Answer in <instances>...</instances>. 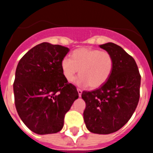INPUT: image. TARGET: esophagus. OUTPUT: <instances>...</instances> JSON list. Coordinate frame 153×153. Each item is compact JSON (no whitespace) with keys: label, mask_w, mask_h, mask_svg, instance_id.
Returning a JSON list of instances; mask_svg holds the SVG:
<instances>
[{"label":"esophagus","mask_w":153,"mask_h":153,"mask_svg":"<svg viewBox=\"0 0 153 153\" xmlns=\"http://www.w3.org/2000/svg\"><path fill=\"white\" fill-rule=\"evenodd\" d=\"M77 92H78V94H79V97H80L81 95H82V93H83V91H82L80 89H77Z\"/></svg>","instance_id":"1"}]
</instances>
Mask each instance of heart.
I'll use <instances>...</instances> for the list:
<instances>
[{
  "mask_svg": "<svg viewBox=\"0 0 153 153\" xmlns=\"http://www.w3.org/2000/svg\"><path fill=\"white\" fill-rule=\"evenodd\" d=\"M113 57L107 51L90 48H79L73 52L72 58L65 56L61 68L65 78L71 82L79 70V76L75 80L79 86L98 88L106 83L113 69Z\"/></svg>",
  "mask_w": 153,
  "mask_h": 153,
  "instance_id": "heart-1",
  "label": "heart"
}]
</instances>
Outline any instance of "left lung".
Returning <instances> with one entry per match:
<instances>
[{
    "label": "left lung",
    "instance_id": "obj_1",
    "mask_svg": "<svg viewBox=\"0 0 153 153\" xmlns=\"http://www.w3.org/2000/svg\"><path fill=\"white\" fill-rule=\"evenodd\" d=\"M113 56L112 74L101 87L83 91L86 102L83 119L90 132L110 134L129 120L140 100L141 76L136 61L122 47L113 43L100 45Z\"/></svg>",
    "mask_w": 153,
    "mask_h": 153
}]
</instances>
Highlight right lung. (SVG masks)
Returning a JSON list of instances; mask_svg holds the SVG:
<instances>
[{
    "label": "right lung",
    "mask_w": 153,
    "mask_h": 153,
    "mask_svg": "<svg viewBox=\"0 0 153 153\" xmlns=\"http://www.w3.org/2000/svg\"><path fill=\"white\" fill-rule=\"evenodd\" d=\"M69 51L44 42L30 50L17 64L13 83L16 109L23 123L36 134L60 132L65 114L79 97L61 68Z\"/></svg>",
    "instance_id": "add662e5"
}]
</instances>
